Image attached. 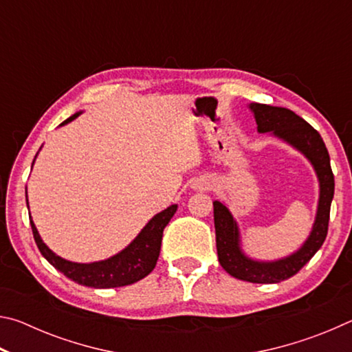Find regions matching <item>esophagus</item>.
I'll list each match as a JSON object with an SVG mask.
<instances>
[{
  "mask_svg": "<svg viewBox=\"0 0 352 352\" xmlns=\"http://www.w3.org/2000/svg\"><path fill=\"white\" fill-rule=\"evenodd\" d=\"M194 189H199V190H206L211 188V182L210 178H199V180L194 182Z\"/></svg>",
  "mask_w": 352,
  "mask_h": 352,
  "instance_id": "obj_1",
  "label": "esophagus"
}]
</instances>
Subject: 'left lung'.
Wrapping results in <instances>:
<instances>
[{"label":"left lung","instance_id":"8db88e82","mask_svg":"<svg viewBox=\"0 0 352 352\" xmlns=\"http://www.w3.org/2000/svg\"><path fill=\"white\" fill-rule=\"evenodd\" d=\"M248 109L253 113L259 133L275 136L305 155L317 174L320 186L317 214L307 239L295 253L276 261L253 259L243 253L241 231L233 214L222 201H212L217 256L223 270L242 281L276 284L296 275L323 245L333 197V174L323 138L305 119L283 107L252 102Z\"/></svg>","mask_w":352,"mask_h":352}]
</instances>
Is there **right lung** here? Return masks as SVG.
I'll list each match as a JSON object with an SVG mask.
<instances>
[{
  "mask_svg": "<svg viewBox=\"0 0 352 352\" xmlns=\"http://www.w3.org/2000/svg\"><path fill=\"white\" fill-rule=\"evenodd\" d=\"M82 111L74 113L67 121H63L60 126H65L80 115ZM37 158V155H35ZM34 158V162H35ZM34 164V163H32ZM28 201V199H26ZM29 205V201H28ZM177 205H170L164 211L155 214L148 220L144 228L140 231V234L129 243V245L121 250V252L113 254L111 258L96 262H73L60 258L52 250L41 241L37 231V226L32 222V217L29 216L32 226V234L35 243L43 254V258L50 262L52 267H56L58 272H62L65 276L69 278L80 285L94 289H111V287H122V285L133 284L140 281L151 273L155 265H157L160 248H162V237L164 226L169 223V220L177 211Z\"/></svg>",
  "mask_w": 352,
  "mask_h": 352,
  "instance_id": "add662e5",
  "label": "right lung"
}]
</instances>
